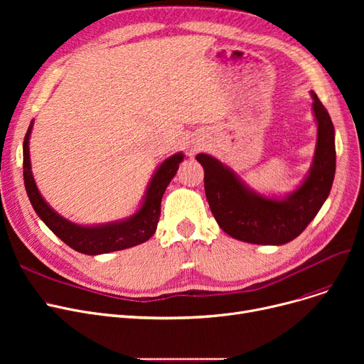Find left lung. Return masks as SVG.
Returning a JSON list of instances; mask_svg holds the SVG:
<instances>
[{"label": "left lung", "instance_id": "8db88e82", "mask_svg": "<svg viewBox=\"0 0 364 364\" xmlns=\"http://www.w3.org/2000/svg\"><path fill=\"white\" fill-rule=\"evenodd\" d=\"M317 143L309 176L283 199L265 198L247 187L218 159L199 153L205 169V195L223 230L237 240L284 245L298 237L328 199L336 168L335 128L328 110L311 91Z\"/></svg>", "mask_w": 364, "mask_h": 364}]
</instances>
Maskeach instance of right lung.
<instances>
[{"instance_id": "right-lung-1", "label": "right lung", "mask_w": 364, "mask_h": 364, "mask_svg": "<svg viewBox=\"0 0 364 364\" xmlns=\"http://www.w3.org/2000/svg\"><path fill=\"white\" fill-rule=\"evenodd\" d=\"M32 127L33 121L31 122L23 140V180L26 193L38 217L57 237L81 254L100 255L140 245L155 235L161 217L162 196L171 180L177 174L180 162L184 159L183 153H176L158 166L147 186L144 200L136 214L114 223L80 225L63 218L51 209L35 184L29 158V137Z\"/></svg>"}]
</instances>
